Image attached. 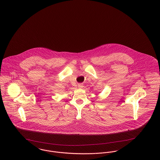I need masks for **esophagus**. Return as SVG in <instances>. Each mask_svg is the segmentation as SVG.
I'll return each mask as SVG.
<instances>
[{
  "label": "esophagus",
  "mask_w": 160,
  "mask_h": 160,
  "mask_svg": "<svg viewBox=\"0 0 160 160\" xmlns=\"http://www.w3.org/2000/svg\"><path fill=\"white\" fill-rule=\"evenodd\" d=\"M78 87H79V88H82L83 87V86H82V84H79L78 85Z\"/></svg>",
  "instance_id": "1"
}]
</instances>
